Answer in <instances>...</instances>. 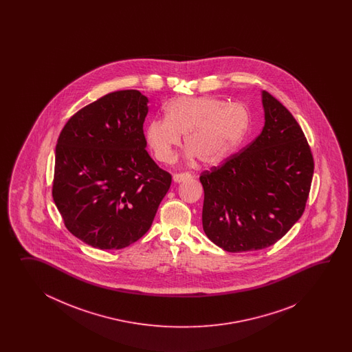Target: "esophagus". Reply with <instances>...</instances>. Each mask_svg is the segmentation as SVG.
<instances>
[{
  "instance_id": "esophagus-1",
  "label": "esophagus",
  "mask_w": 352,
  "mask_h": 352,
  "mask_svg": "<svg viewBox=\"0 0 352 352\" xmlns=\"http://www.w3.org/2000/svg\"><path fill=\"white\" fill-rule=\"evenodd\" d=\"M188 179H191V173H182L173 175V181L175 182H182V181H186Z\"/></svg>"
}]
</instances>
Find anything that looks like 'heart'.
Wrapping results in <instances>:
<instances>
[{
    "mask_svg": "<svg viewBox=\"0 0 352 352\" xmlns=\"http://www.w3.org/2000/svg\"><path fill=\"white\" fill-rule=\"evenodd\" d=\"M249 123V112L241 104L212 97H179L166 105L165 118L148 122L144 137L160 162H173L184 135L187 157L217 165L238 150Z\"/></svg>",
    "mask_w": 352,
    "mask_h": 352,
    "instance_id": "obj_1",
    "label": "heart"
}]
</instances>
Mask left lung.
Segmentation results:
<instances>
[{"instance_id": "left-lung-1", "label": "left lung", "mask_w": 352, "mask_h": 352, "mask_svg": "<svg viewBox=\"0 0 352 352\" xmlns=\"http://www.w3.org/2000/svg\"><path fill=\"white\" fill-rule=\"evenodd\" d=\"M262 103V133L200 176L204 232L230 253L283 238L305 211L314 176V156L297 120L265 90Z\"/></svg>"}]
</instances>
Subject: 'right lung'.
I'll return each instance as SVG.
<instances>
[{
  "label": "right lung",
  "mask_w": 352,
  "mask_h": 352,
  "mask_svg": "<svg viewBox=\"0 0 352 352\" xmlns=\"http://www.w3.org/2000/svg\"><path fill=\"white\" fill-rule=\"evenodd\" d=\"M148 98L118 90L67 120L55 148L53 199L67 230L98 249L142 238L171 186L146 151Z\"/></svg>",
  "instance_id": "add662e5"
}]
</instances>
